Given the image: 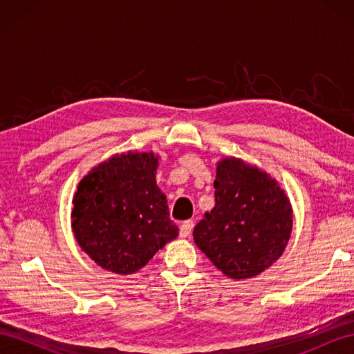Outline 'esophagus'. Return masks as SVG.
Instances as JSON below:
<instances>
[{
    "mask_svg": "<svg viewBox=\"0 0 354 354\" xmlns=\"http://www.w3.org/2000/svg\"><path fill=\"white\" fill-rule=\"evenodd\" d=\"M194 227V222L193 221H185L181 223V227H179V236L181 237H189L192 234Z\"/></svg>",
    "mask_w": 354,
    "mask_h": 354,
    "instance_id": "obj_1",
    "label": "esophagus"
}]
</instances>
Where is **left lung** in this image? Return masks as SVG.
Wrapping results in <instances>:
<instances>
[{
  "instance_id": "obj_1",
  "label": "left lung",
  "mask_w": 354,
  "mask_h": 354,
  "mask_svg": "<svg viewBox=\"0 0 354 354\" xmlns=\"http://www.w3.org/2000/svg\"><path fill=\"white\" fill-rule=\"evenodd\" d=\"M216 205L193 230L194 243L222 272L243 280L281 257L292 232V207L275 179L237 158L217 162Z\"/></svg>"
}]
</instances>
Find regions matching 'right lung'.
Returning a JSON list of instances; mask_svg holds the SVG:
<instances>
[{
  "label": "right lung",
  "mask_w": 354,
  "mask_h": 354,
  "mask_svg": "<svg viewBox=\"0 0 354 354\" xmlns=\"http://www.w3.org/2000/svg\"><path fill=\"white\" fill-rule=\"evenodd\" d=\"M153 152L114 155L77 185L74 237L89 257L115 274H133L178 236L165 194L158 189Z\"/></svg>",
  "instance_id": "right-lung-1"
}]
</instances>
